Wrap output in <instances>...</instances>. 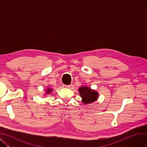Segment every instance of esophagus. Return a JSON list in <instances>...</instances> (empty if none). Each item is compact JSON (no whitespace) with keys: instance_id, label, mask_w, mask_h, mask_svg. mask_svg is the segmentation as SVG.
<instances>
[{"instance_id":"obj_1","label":"esophagus","mask_w":147,"mask_h":147,"mask_svg":"<svg viewBox=\"0 0 147 147\" xmlns=\"http://www.w3.org/2000/svg\"><path fill=\"white\" fill-rule=\"evenodd\" d=\"M71 85H64V87H65V88H71Z\"/></svg>"}]
</instances>
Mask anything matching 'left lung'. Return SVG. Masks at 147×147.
<instances>
[{"mask_svg": "<svg viewBox=\"0 0 147 147\" xmlns=\"http://www.w3.org/2000/svg\"><path fill=\"white\" fill-rule=\"evenodd\" d=\"M79 94L84 104H89L95 101L98 98V93L89 87L82 86L79 89Z\"/></svg>", "mask_w": 147, "mask_h": 147, "instance_id": "left-lung-1", "label": "left lung"}]
</instances>
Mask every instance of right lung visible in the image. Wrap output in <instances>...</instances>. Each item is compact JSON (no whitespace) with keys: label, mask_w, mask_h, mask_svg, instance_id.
<instances>
[{"label":"right lung","mask_w":147,"mask_h":147,"mask_svg":"<svg viewBox=\"0 0 147 147\" xmlns=\"http://www.w3.org/2000/svg\"><path fill=\"white\" fill-rule=\"evenodd\" d=\"M52 89H51V88H49V89H46V93H47V94H49V93H51V92H52Z\"/></svg>","instance_id":"right-lung-1"}]
</instances>
